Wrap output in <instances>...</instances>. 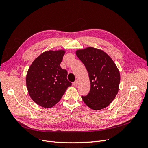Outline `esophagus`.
<instances>
[{
	"instance_id": "esophagus-1",
	"label": "esophagus",
	"mask_w": 148,
	"mask_h": 148,
	"mask_svg": "<svg viewBox=\"0 0 148 148\" xmlns=\"http://www.w3.org/2000/svg\"><path fill=\"white\" fill-rule=\"evenodd\" d=\"M78 84V82L77 80H76V81L75 82H73V85L74 86H75V87L77 86Z\"/></svg>"
}]
</instances>
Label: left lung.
Returning a JSON list of instances; mask_svg holds the SVG:
<instances>
[{
  "instance_id": "left-lung-1",
  "label": "left lung",
  "mask_w": 148,
  "mask_h": 148,
  "mask_svg": "<svg viewBox=\"0 0 148 148\" xmlns=\"http://www.w3.org/2000/svg\"><path fill=\"white\" fill-rule=\"evenodd\" d=\"M88 72L91 88L88 95L82 96L91 109L108 106L117 95L120 82L119 70L111 57L101 49L88 47L76 51Z\"/></svg>"
}]
</instances>
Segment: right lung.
<instances>
[{
	"label": "right lung",
	"instance_id": "1",
	"mask_svg": "<svg viewBox=\"0 0 148 148\" xmlns=\"http://www.w3.org/2000/svg\"><path fill=\"white\" fill-rule=\"evenodd\" d=\"M65 53L64 49L47 51L36 58L29 67L26 84L30 97L44 108H51L60 101L71 83L67 71L60 64Z\"/></svg>",
	"mask_w": 148,
	"mask_h": 148
}]
</instances>
